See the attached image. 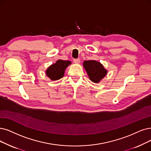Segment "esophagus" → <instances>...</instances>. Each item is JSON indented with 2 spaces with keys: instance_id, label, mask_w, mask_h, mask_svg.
Instances as JSON below:
<instances>
[{
  "instance_id": "34e87169",
  "label": "esophagus",
  "mask_w": 151,
  "mask_h": 151,
  "mask_svg": "<svg viewBox=\"0 0 151 151\" xmlns=\"http://www.w3.org/2000/svg\"><path fill=\"white\" fill-rule=\"evenodd\" d=\"M81 62V60L79 59H74V63L75 64H79Z\"/></svg>"
}]
</instances>
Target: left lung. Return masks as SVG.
I'll return each mask as SVG.
<instances>
[{
	"label": "left lung",
	"instance_id": "1",
	"mask_svg": "<svg viewBox=\"0 0 151 151\" xmlns=\"http://www.w3.org/2000/svg\"><path fill=\"white\" fill-rule=\"evenodd\" d=\"M90 80L94 83H99L107 74V70L103 64L95 60H88L83 63Z\"/></svg>",
	"mask_w": 151,
	"mask_h": 151
}]
</instances>
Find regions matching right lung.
<instances>
[{
  "instance_id": "right-lung-1",
  "label": "right lung",
  "mask_w": 151,
  "mask_h": 151,
  "mask_svg": "<svg viewBox=\"0 0 151 151\" xmlns=\"http://www.w3.org/2000/svg\"><path fill=\"white\" fill-rule=\"evenodd\" d=\"M71 64L70 61H64L59 59L55 63L52 64L46 70V76L51 81H57L63 77L65 70L69 65Z\"/></svg>"
}]
</instances>
